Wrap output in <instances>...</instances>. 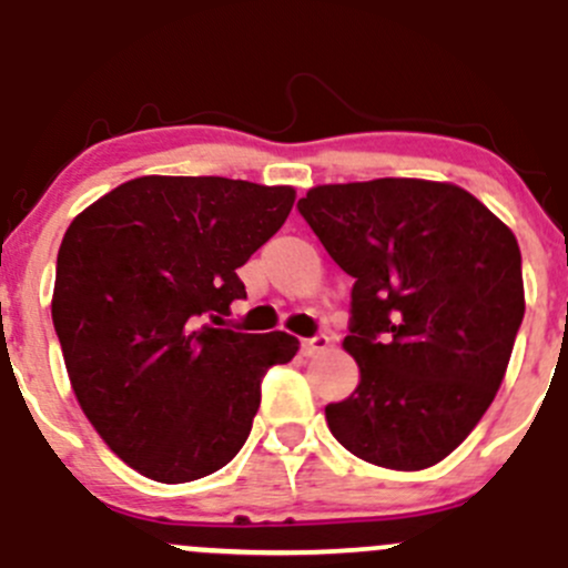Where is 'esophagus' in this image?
<instances>
[{
  "label": "esophagus",
  "mask_w": 568,
  "mask_h": 568,
  "mask_svg": "<svg viewBox=\"0 0 568 568\" xmlns=\"http://www.w3.org/2000/svg\"><path fill=\"white\" fill-rule=\"evenodd\" d=\"M329 346V338L327 335H313V338H305L302 341V355H318V352H324Z\"/></svg>",
  "instance_id": "esophagus-1"
}]
</instances>
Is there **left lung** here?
<instances>
[{
  "label": "left lung",
  "mask_w": 568,
  "mask_h": 568,
  "mask_svg": "<svg viewBox=\"0 0 568 568\" xmlns=\"http://www.w3.org/2000/svg\"><path fill=\"white\" fill-rule=\"evenodd\" d=\"M300 213L352 285L344 349L361 383L324 407L361 460L418 471L447 458L497 396L525 318L516 235L453 183L316 185Z\"/></svg>",
  "instance_id": "8db88e82"
}]
</instances>
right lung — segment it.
<instances>
[{
	"label": "right lung",
	"mask_w": 568,
	"mask_h": 568,
	"mask_svg": "<svg viewBox=\"0 0 568 568\" xmlns=\"http://www.w3.org/2000/svg\"><path fill=\"white\" fill-rule=\"evenodd\" d=\"M291 185L135 178L69 224L52 322L77 402L144 477L191 483L239 455L288 333L222 327L244 266L285 224Z\"/></svg>",
	"instance_id": "obj_1"
}]
</instances>
